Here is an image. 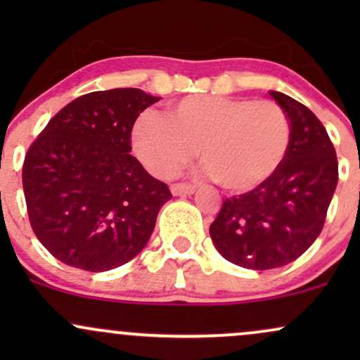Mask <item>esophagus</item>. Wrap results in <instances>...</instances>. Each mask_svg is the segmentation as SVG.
Instances as JSON below:
<instances>
[{"instance_id":"1","label":"esophagus","mask_w":360,"mask_h":360,"mask_svg":"<svg viewBox=\"0 0 360 360\" xmlns=\"http://www.w3.org/2000/svg\"><path fill=\"white\" fill-rule=\"evenodd\" d=\"M194 189H196L194 186L183 184V183H177V184L171 186V193L174 194V196H188V194L194 193Z\"/></svg>"}]
</instances>
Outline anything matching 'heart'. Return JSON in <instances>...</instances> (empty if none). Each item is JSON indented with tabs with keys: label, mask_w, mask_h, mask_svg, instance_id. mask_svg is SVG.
I'll use <instances>...</instances> for the list:
<instances>
[{
	"label": "heart",
	"mask_w": 360,
	"mask_h": 360,
	"mask_svg": "<svg viewBox=\"0 0 360 360\" xmlns=\"http://www.w3.org/2000/svg\"><path fill=\"white\" fill-rule=\"evenodd\" d=\"M289 118L278 103L191 94L171 105L167 120L143 113L131 142L155 176L177 174L200 148L205 171L230 193H250L278 174L291 147Z\"/></svg>",
	"instance_id": "1"
}]
</instances>
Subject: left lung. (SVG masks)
<instances>
[{"label":"left lung","instance_id":"left-lung-1","mask_svg":"<svg viewBox=\"0 0 360 360\" xmlns=\"http://www.w3.org/2000/svg\"><path fill=\"white\" fill-rule=\"evenodd\" d=\"M269 94L291 123L286 160L262 188L223 201L210 225L223 257L254 271L283 267L309 249L323 229L338 181L335 148L320 120L288 94Z\"/></svg>","mask_w":360,"mask_h":360}]
</instances>
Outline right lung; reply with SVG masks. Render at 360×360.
<instances>
[{
    "label": "right lung",
    "instance_id": "obj_1",
    "mask_svg": "<svg viewBox=\"0 0 360 360\" xmlns=\"http://www.w3.org/2000/svg\"><path fill=\"white\" fill-rule=\"evenodd\" d=\"M159 100L135 88L84 94L28 148L22 174L28 218L60 262L105 272L147 245L172 194L130 155V137L139 115Z\"/></svg>",
    "mask_w": 360,
    "mask_h": 360
}]
</instances>
